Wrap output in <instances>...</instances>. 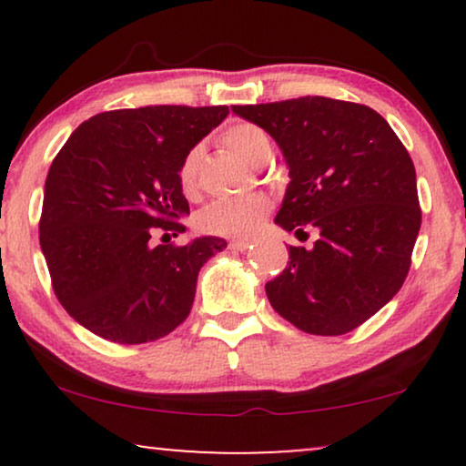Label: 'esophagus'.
<instances>
[{"label": "esophagus", "mask_w": 466, "mask_h": 466, "mask_svg": "<svg viewBox=\"0 0 466 466\" xmlns=\"http://www.w3.org/2000/svg\"><path fill=\"white\" fill-rule=\"evenodd\" d=\"M228 248H231L233 252H244V250H248V248H252V244L246 239H233V241H228Z\"/></svg>", "instance_id": "esophagus-1"}]
</instances>
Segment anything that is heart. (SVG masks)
<instances>
[{"mask_svg":"<svg viewBox=\"0 0 466 466\" xmlns=\"http://www.w3.org/2000/svg\"><path fill=\"white\" fill-rule=\"evenodd\" d=\"M222 144L233 150L239 158L250 165H263L271 155V144L267 133L258 125L235 123L222 131ZM203 161L201 146H193L184 155L177 177L184 193H193L199 182V169ZM271 209V199L267 195H246L218 199L203 209L199 227L206 233L225 235V238H250L263 225L265 216Z\"/></svg>","mask_w":466,"mask_h":466,"instance_id":"1","label":"heart"}]
</instances>
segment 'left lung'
I'll list each match as a JSON object with an SVG mask.
<instances>
[{"label":"left lung","instance_id":"1","mask_svg":"<svg viewBox=\"0 0 466 466\" xmlns=\"http://www.w3.org/2000/svg\"><path fill=\"white\" fill-rule=\"evenodd\" d=\"M263 127L289 163L276 222L311 248L290 246L289 267L265 284L271 308L309 335H346L380 311L411 267L422 209L410 152L369 106L297 97L233 106Z\"/></svg>","mask_w":466,"mask_h":466}]
</instances>
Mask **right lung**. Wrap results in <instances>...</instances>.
I'll list each match as a JSON object with an SVG mask.
<instances>
[{"mask_svg":"<svg viewBox=\"0 0 466 466\" xmlns=\"http://www.w3.org/2000/svg\"><path fill=\"white\" fill-rule=\"evenodd\" d=\"M227 106L101 112L76 129L48 169L40 246L63 309L107 341H157L187 320L203 263L227 241H150L187 231L177 169L227 118ZM165 238V235H163Z\"/></svg>","mask_w":466,"mask_h":466,"instance_id":"1","label":"right lung"}]
</instances>
